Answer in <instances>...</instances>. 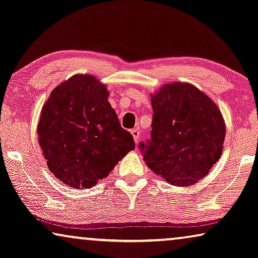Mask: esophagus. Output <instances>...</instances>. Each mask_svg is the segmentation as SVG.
I'll list each match as a JSON object with an SVG mask.
<instances>
[{"instance_id":"34e87169","label":"esophagus","mask_w":258,"mask_h":258,"mask_svg":"<svg viewBox=\"0 0 258 258\" xmlns=\"http://www.w3.org/2000/svg\"><path fill=\"white\" fill-rule=\"evenodd\" d=\"M131 133H132V136L134 138V141H136V144L138 145L139 144V139H140V131H139L138 128H134L131 131Z\"/></svg>"}]
</instances>
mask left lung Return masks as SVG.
<instances>
[{
    "label": "left lung",
    "instance_id": "left-lung-1",
    "mask_svg": "<svg viewBox=\"0 0 258 258\" xmlns=\"http://www.w3.org/2000/svg\"><path fill=\"white\" fill-rule=\"evenodd\" d=\"M153 130L140 144L147 166L167 182L190 186L222 156L226 125L217 104L188 83H169L151 94Z\"/></svg>",
    "mask_w": 258,
    "mask_h": 258
}]
</instances>
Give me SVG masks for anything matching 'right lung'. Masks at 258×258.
<instances>
[{"label":"right lung","instance_id":"add662e5","mask_svg":"<svg viewBox=\"0 0 258 258\" xmlns=\"http://www.w3.org/2000/svg\"><path fill=\"white\" fill-rule=\"evenodd\" d=\"M108 96L95 76L78 73L52 89L43 104L39 145L48 169L64 185L92 188L136 148Z\"/></svg>","mask_w":258,"mask_h":258}]
</instances>
